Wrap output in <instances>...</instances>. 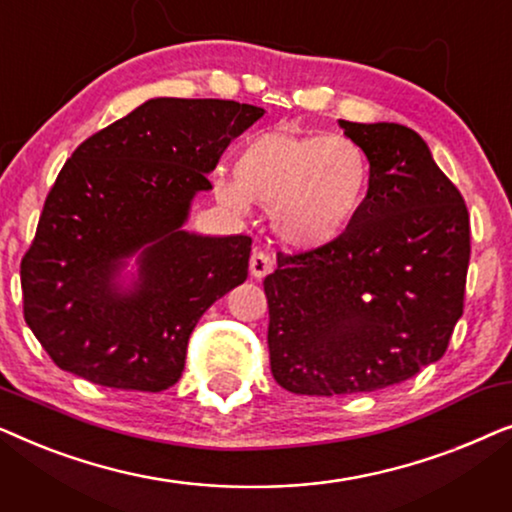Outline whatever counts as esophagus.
I'll return each instance as SVG.
<instances>
[{"label": "esophagus", "mask_w": 512, "mask_h": 512, "mask_svg": "<svg viewBox=\"0 0 512 512\" xmlns=\"http://www.w3.org/2000/svg\"><path fill=\"white\" fill-rule=\"evenodd\" d=\"M249 270L256 279L270 275V272L275 270V258H272L270 254H265V251H261V249H256L249 258Z\"/></svg>", "instance_id": "34e87169"}]
</instances>
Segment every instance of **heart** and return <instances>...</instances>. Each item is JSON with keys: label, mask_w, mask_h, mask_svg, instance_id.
Listing matches in <instances>:
<instances>
[{"label": "heart", "mask_w": 512, "mask_h": 512, "mask_svg": "<svg viewBox=\"0 0 512 512\" xmlns=\"http://www.w3.org/2000/svg\"><path fill=\"white\" fill-rule=\"evenodd\" d=\"M370 191V160L347 137L298 135L289 128L258 132L237 153L235 177L214 174L221 205L247 212L272 207V226L296 249H321L342 237Z\"/></svg>", "instance_id": "b5f03b06"}]
</instances>
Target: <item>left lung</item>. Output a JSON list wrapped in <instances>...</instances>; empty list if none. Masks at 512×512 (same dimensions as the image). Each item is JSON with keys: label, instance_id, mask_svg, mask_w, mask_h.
Here are the masks:
<instances>
[{"label": "left lung", "instance_id": "left-lung-1", "mask_svg": "<svg viewBox=\"0 0 512 512\" xmlns=\"http://www.w3.org/2000/svg\"><path fill=\"white\" fill-rule=\"evenodd\" d=\"M370 191L338 240L277 254L265 277L270 370L303 396L366 394L438 361L464 312L471 221L415 130L340 121Z\"/></svg>", "mask_w": 512, "mask_h": 512}]
</instances>
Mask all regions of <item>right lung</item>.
Returning a JSON list of instances; mask_svg holds the SVG:
<instances>
[{
	"mask_svg": "<svg viewBox=\"0 0 512 512\" xmlns=\"http://www.w3.org/2000/svg\"><path fill=\"white\" fill-rule=\"evenodd\" d=\"M265 114L156 97L88 137L62 167L20 261L23 314L53 363L111 389L163 391L195 324L247 279L251 237L181 230L230 139ZM142 248L140 277L115 275Z\"/></svg>",
	"mask_w": 512,
	"mask_h": 512,
	"instance_id": "right-lung-1",
	"label": "right lung"
}]
</instances>
